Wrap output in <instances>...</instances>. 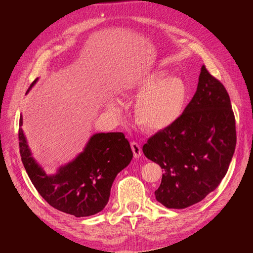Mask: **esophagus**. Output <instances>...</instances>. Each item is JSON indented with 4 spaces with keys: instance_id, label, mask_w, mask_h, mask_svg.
I'll return each instance as SVG.
<instances>
[{
    "instance_id": "esophagus-1",
    "label": "esophagus",
    "mask_w": 253,
    "mask_h": 253,
    "mask_svg": "<svg viewBox=\"0 0 253 253\" xmlns=\"http://www.w3.org/2000/svg\"><path fill=\"white\" fill-rule=\"evenodd\" d=\"M131 148H132V151H133V153H134V157L138 158V157L141 156L142 150H141V147H140V145H139L138 143L135 142V141H132V142H131Z\"/></svg>"
}]
</instances>
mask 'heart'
<instances>
[{
  "label": "heart",
  "instance_id": "heart-1",
  "mask_svg": "<svg viewBox=\"0 0 253 253\" xmlns=\"http://www.w3.org/2000/svg\"><path fill=\"white\" fill-rule=\"evenodd\" d=\"M167 76L164 71H154L125 88L126 94H141L136 100L134 114L137 122L149 131H162L173 126L186 108V83L180 78ZM116 108L115 102L110 104V109Z\"/></svg>",
  "mask_w": 253,
  "mask_h": 253
}]
</instances>
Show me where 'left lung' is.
<instances>
[{"label":"left lung","instance_id":"8db88e82","mask_svg":"<svg viewBox=\"0 0 253 253\" xmlns=\"http://www.w3.org/2000/svg\"><path fill=\"white\" fill-rule=\"evenodd\" d=\"M235 145L230 97L203 65L197 89L181 117L142 147L145 157L164 169L157 202L183 209L203 201L225 177Z\"/></svg>","mask_w":253,"mask_h":253}]
</instances>
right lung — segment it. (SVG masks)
<instances>
[{"label":"right lung","mask_w":253,"mask_h":253,"mask_svg":"<svg viewBox=\"0 0 253 253\" xmlns=\"http://www.w3.org/2000/svg\"><path fill=\"white\" fill-rule=\"evenodd\" d=\"M36 80L30 84L32 88ZM27 90V91H28ZM19 127L22 163L40 195L53 208L76 217L89 216L103 210L109 202L116 175L131 163L133 152L124 133H99L90 137L81 154L47 175L35 159Z\"/></svg>","instance_id":"right-lung-1"}]
</instances>
